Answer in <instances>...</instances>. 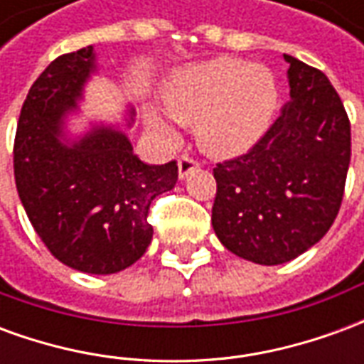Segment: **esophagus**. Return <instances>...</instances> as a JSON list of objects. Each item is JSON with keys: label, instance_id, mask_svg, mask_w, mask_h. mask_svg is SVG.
I'll list each match as a JSON object with an SVG mask.
<instances>
[{"label": "esophagus", "instance_id": "34e87169", "mask_svg": "<svg viewBox=\"0 0 364 364\" xmlns=\"http://www.w3.org/2000/svg\"><path fill=\"white\" fill-rule=\"evenodd\" d=\"M177 166H179V179H185L187 175L193 173V171L197 169L198 164L193 158H189V156H183Z\"/></svg>", "mask_w": 364, "mask_h": 364}]
</instances>
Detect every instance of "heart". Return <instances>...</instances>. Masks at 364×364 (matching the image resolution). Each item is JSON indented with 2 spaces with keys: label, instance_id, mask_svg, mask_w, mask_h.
Instances as JSON below:
<instances>
[{
  "label": "heart",
  "instance_id": "obj_1",
  "mask_svg": "<svg viewBox=\"0 0 364 364\" xmlns=\"http://www.w3.org/2000/svg\"><path fill=\"white\" fill-rule=\"evenodd\" d=\"M161 101L177 124H195L206 154L232 158L265 136L279 105V85L269 68L218 56L173 70L161 85ZM168 119L154 109L144 112L146 127L173 146L179 132Z\"/></svg>",
  "mask_w": 364,
  "mask_h": 364
}]
</instances>
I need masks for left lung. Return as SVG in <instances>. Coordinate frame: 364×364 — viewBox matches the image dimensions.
<instances>
[{
	"instance_id": "obj_1",
	"label": "left lung",
	"mask_w": 364,
	"mask_h": 364,
	"mask_svg": "<svg viewBox=\"0 0 364 364\" xmlns=\"http://www.w3.org/2000/svg\"><path fill=\"white\" fill-rule=\"evenodd\" d=\"M290 101L245 156L214 167L213 228L222 245L259 265L308 252L336 220L351 161V124L323 72L294 56Z\"/></svg>"
}]
</instances>
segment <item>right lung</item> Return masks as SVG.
<instances>
[{"label":"right lung","mask_w":364,"mask_h":364,"mask_svg":"<svg viewBox=\"0 0 364 364\" xmlns=\"http://www.w3.org/2000/svg\"><path fill=\"white\" fill-rule=\"evenodd\" d=\"M99 72L93 46L64 54L38 75L21 109L13 167L23 208L58 261L91 274L119 273L151 244V200L177 183V164L138 158L119 124L72 134L85 85ZM134 109H127V127Z\"/></svg>","instance_id":"obj_1"}]
</instances>
